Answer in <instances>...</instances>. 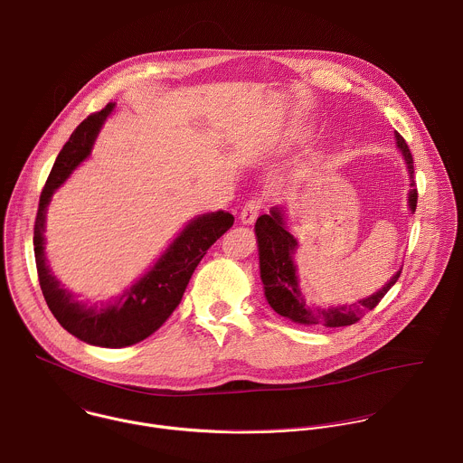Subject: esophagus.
Segmentation results:
<instances>
[{"label":"esophagus","instance_id":"esophagus-1","mask_svg":"<svg viewBox=\"0 0 463 463\" xmlns=\"http://www.w3.org/2000/svg\"><path fill=\"white\" fill-rule=\"evenodd\" d=\"M263 203H265V200H263L261 196L250 198V200H249V202L243 205V209H241V214H240V220H241L245 225L252 223V222L258 218V214L261 213V209H263Z\"/></svg>","mask_w":463,"mask_h":463}]
</instances>
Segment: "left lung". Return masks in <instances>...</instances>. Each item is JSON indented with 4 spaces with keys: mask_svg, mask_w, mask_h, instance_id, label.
Listing matches in <instances>:
<instances>
[{
    "mask_svg": "<svg viewBox=\"0 0 463 463\" xmlns=\"http://www.w3.org/2000/svg\"><path fill=\"white\" fill-rule=\"evenodd\" d=\"M397 146L402 151V156L406 160L408 171H410V193H408V203L410 209L415 213L419 193L415 189V169H413V155L404 140V137L395 131ZM256 238H258V252H260V272L261 281L265 288V298L269 305L283 317L307 325V326H317V328H339V326H350L361 321L364 314L373 310L381 299L388 294V290L397 283L401 278L402 269L375 294L354 303V305H343V307H316L307 305L305 296L299 288L298 270L294 263V254L298 250V240L288 232L285 223V213L281 207H272L270 214H261L256 222Z\"/></svg>",
    "mask_w": 463,
    "mask_h": 463,
    "instance_id": "obj_1",
    "label": "left lung"
}]
</instances>
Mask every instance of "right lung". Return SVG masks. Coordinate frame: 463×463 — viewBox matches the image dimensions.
Returning a JSON list of instances; mask_svg holds the SVG:
<instances>
[{"label":"right lung","mask_w":463,"mask_h":463,"mask_svg":"<svg viewBox=\"0 0 463 463\" xmlns=\"http://www.w3.org/2000/svg\"><path fill=\"white\" fill-rule=\"evenodd\" d=\"M113 108L115 104L109 102L104 109L91 113L70 135L41 191L33 225L37 278L50 312L66 332L88 345L102 348L131 346L156 332L180 305L185 287L207 249L234 223V216L223 211L196 216L173 240L151 270L117 298L115 303L86 305L75 299L55 279L46 263L43 236L46 207L52 194L90 156L93 142Z\"/></svg>","instance_id":"obj_1"}]
</instances>
